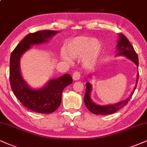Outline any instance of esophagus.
Returning a JSON list of instances; mask_svg holds the SVG:
<instances>
[{
    "mask_svg": "<svg viewBox=\"0 0 147 147\" xmlns=\"http://www.w3.org/2000/svg\"><path fill=\"white\" fill-rule=\"evenodd\" d=\"M80 77H81V73L79 72L76 71L73 73L72 75V79L75 81H78V80L80 79Z\"/></svg>",
    "mask_w": 147,
    "mask_h": 147,
    "instance_id": "esophagus-1",
    "label": "esophagus"
}]
</instances>
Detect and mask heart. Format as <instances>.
<instances>
[{
    "label": "heart",
    "instance_id": "heart-1",
    "mask_svg": "<svg viewBox=\"0 0 147 147\" xmlns=\"http://www.w3.org/2000/svg\"><path fill=\"white\" fill-rule=\"evenodd\" d=\"M101 52L102 46L96 39L81 36L69 41L66 46V51L62 50L60 56L62 60L68 63L72 62L69 55L72 58L83 57L84 66L86 68H91L97 63Z\"/></svg>",
    "mask_w": 147,
    "mask_h": 147
}]
</instances>
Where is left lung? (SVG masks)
Listing matches in <instances>:
<instances>
[{"mask_svg":"<svg viewBox=\"0 0 147 147\" xmlns=\"http://www.w3.org/2000/svg\"><path fill=\"white\" fill-rule=\"evenodd\" d=\"M116 56H123L126 57L128 59L134 62L136 65L138 66V58L136 52H135L134 48L131 45L130 42H129L128 39L124 35L120 34L119 35V39L118 40V44H117V54ZM138 79V71L137 73V79L135 87L130 95V97H128L125 101H122L120 102L115 103L113 105H97L92 101L91 98V92L92 90V86L90 83H86V92L84 96V102L86 107L88 109L94 114L96 115H108L111 114L116 112L119 109L122 108L126 105L130 100L131 97L132 96L133 93L136 89V85H137Z\"/></svg>","mask_w":147,"mask_h":147,"instance_id":"obj_1","label":"left lung"}]
</instances>
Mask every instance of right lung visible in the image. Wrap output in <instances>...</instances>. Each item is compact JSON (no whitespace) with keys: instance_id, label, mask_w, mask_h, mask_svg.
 <instances>
[{"instance_id":"add662e5","label":"right lung","mask_w":147,"mask_h":147,"mask_svg":"<svg viewBox=\"0 0 147 147\" xmlns=\"http://www.w3.org/2000/svg\"><path fill=\"white\" fill-rule=\"evenodd\" d=\"M58 33L57 31L42 30L29 34L17 45L10 58V84L14 95L23 106L37 113H50L56 110L61 103L62 91L66 86L72 84V79L70 75L65 74L51 79L41 89H34L23 79L20 59L31 46L46 43Z\"/></svg>"}]
</instances>
